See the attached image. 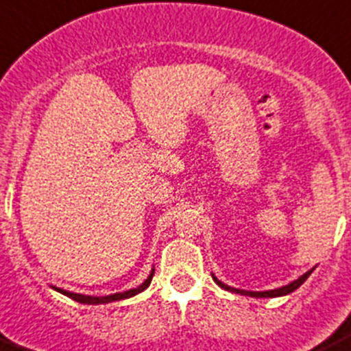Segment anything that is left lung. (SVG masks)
<instances>
[{"instance_id":"1","label":"left lung","mask_w":351,"mask_h":351,"mask_svg":"<svg viewBox=\"0 0 351 351\" xmlns=\"http://www.w3.org/2000/svg\"><path fill=\"white\" fill-rule=\"evenodd\" d=\"M313 270H315V267H313L312 270L306 271V274L301 275L300 279H296V280H293V282H291V284H287V286L279 287V289H270V291H244V289H235V287L227 286V284H223V282H221V280L216 279L215 274H213V280H215V282L218 284V286H220L221 289L230 291V293H235V294H244V296H251V298H277V296H286V294H289V293H293V291H296L298 287H300L301 284L304 282V280L308 279L310 274H312Z\"/></svg>"}]
</instances>
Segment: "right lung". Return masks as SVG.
Segmentation results:
<instances>
[{
    "instance_id": "1",
    "label": "right lung",
    "mask_w": 351,
    "mask_h": 351,
    "mask_svg": "<svg viewBox=\"0 0 351 351\" xmlns=\"http://www.w3.org/2000/svg\"><path fill=\"white\" fill-rule=\"evenodd\" d=\"M152 275H154V268H152V271H150L149 277H147V279L143 280L138 287H135V289H128V291H124V293L109 294V296H86V294L71 293V291L60 289V287H55V286H53V289L58 291V293L65 294V296L71 298V300L80 301V303H83V304H104V303H112V301H121V300H128V298H131V296H136V294L142 293V291H145L147 287L150 286Z\"/></svg>"
}]
</instances>
